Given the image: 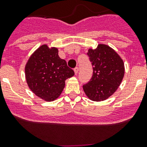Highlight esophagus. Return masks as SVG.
Masks as SVG:
<instances>
[{
    "instance_id": "34e87169",
    "label": "esophagus",
    "mask_w": 147,
    "mask_h": 147,
    "mask_svg": "<svg viewBox=\"0 0 147 147\" xmlns=\"http://www.w3.org/2000/svg\"><path fill=\"white\" fill-rule=\"evenodd\" d=\"M74 73H75V74H78V71H79V67H76L74 68Z\"/></svg>"
}]
</instances>
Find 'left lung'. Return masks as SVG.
Masks as SVG:
<instances>
[{
  "label": "left lung",
  "mask_w": 147,
  "mask_h": 147,
  "mask_svg": "<svg viewBox=\"0 0 147 147\" xmlns=\"http://www.w3.org/2000/svg\"><path fill=\"white\" fill-rule=\"evenodd\" d=\"M93 66V76L83 90L92 101L100 102L113 94L124 74V62L108 45L99 44L87 53Z\"/></svg>",
  "instance_id": "8db88e82"
}]
</instances>
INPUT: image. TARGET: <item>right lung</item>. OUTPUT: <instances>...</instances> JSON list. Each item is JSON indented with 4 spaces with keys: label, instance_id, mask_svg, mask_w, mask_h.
I'll list each match as a JSON object with an SVG mask.
<instances>
[{
    "label": "right lung",
    "instance_id": "add662e5",
    "mask_svg": "<svg viewBox=\"0 0 147 147\" xmlns=\"http://www.w3.org/2000/svg\"><path fill=\"white\" fill-rule=\"evenodd\" d=\"M26 78L32 91L42 99L51 102L59 96L65 81L74 75L65 59L59 58L58 49L40 46L28 59Z\"/></svg>",
    "mask_w": 147,
    "mask_h": 147
}]
</instances>
